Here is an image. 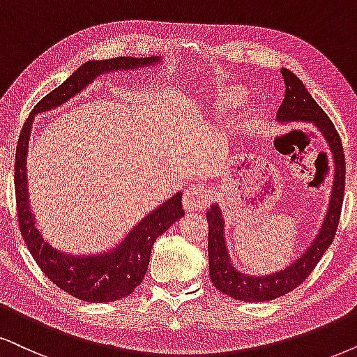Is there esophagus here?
Wrapping results in <instances>:
<instances>
[{
  "label": "esophagus",
  "instance_id": "1",
  "mask_svg": "<svg viewBox=\"0 0 357 357\" xmlns=\"http://www.w3.org/2000/svg\"><path fill=\"white\" fill-rule=\"evenodd\" d=\"M209 202V194L201 186H189L183 194V204L186 211H201Z\"/></svg>",
  "mask_w": 357,
  "mask_h": 357
}]
</instances>
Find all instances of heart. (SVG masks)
<instances>
[{
	"instance_id": "obj_1",
	"label": "heart",
	"mask_w": 357,
	"mask_h": 357,
	"mask_svg": "<svg viewBox=\"0 0 357 357\" xmlns=\"http://www.w3.org/2000/svg\"><path fill=\"white\" fill-rule=\"evenodd\" d=\"M243 97H245V92L241 87H231L224 89L222 92L218 93L215 97V107L220 114H229L232 112L237 105H241L243 102Z\"/></svg>"
}]
</instances>
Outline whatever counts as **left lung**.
Masks as SVG:
<instances>
[{
	"label": "left lung",
	"instance_id": "1",
	"mask_svg": "<svg viewBox=\"0 0 357 357\" xmlns=\"http://www.w3.org/2000/svg\"><path fill=\"white\" fill-rule=\"evenodd\" d=\"M283 80H285V97L278 108V120L282 121H310L319 128V132L328 139L329 150L335 156V183H333L331 202L324 219L321 232L313 242V245L301 255L295 264L290 265L283 272H278L268 277H247L231 265L227 249L224 242V224L222 215L218 206H212L207 211L206 218L209 224V238H207V250H209V275L212 283L219 291L225 293L234 300L249 301H268L278 296L287 295L300 287L310 273L313 272L318 261L321 260L324 252L333 243L336 236L337 224L341 218L342 199H344V181H346V163L344 151L340 133L333 125L324 110L313 100L308 90L295 74L287 69L280 70Z\"/></svg>",
	"mask_w": 357,
	"mask_h": 357
}]
</instances>
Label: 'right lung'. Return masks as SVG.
Wrapping results in <instances>:
<instances>
[{
	"label": "right lung",
	"mask_w": 357,
	"mask_h": 357,
	"mask_svg": "<svg viewBox=\"0 0 357 357\" xmlns=\"http://www.w3.org/2000/svg\"><path fill=\"white\" fill-rule=\"evenodd\" d=\"M160 59L114 57L105 59V61L85 62L64 84L59 85L57 89H54L52 92H49L46 97L36 103L28 120L22 125L20 138H17L15 156V194L21 236L38 267L54 285L75 298L90 301V303H107V301L123 298V296L132 295L135 288L143 282L148 264H150L153 243L161 234L168 231L176 220L184 215L181 194H176L173 199L165 202L153 214L146 215L112 254L85 257V259L61 254L40 237L39 231L34 227L33 214L29 211L24 160L31 132V120L36 114L62 105L103 72L133 69V67L146 66Z\"/></svg>",
	"instance_id": "1"
}]
</instances>
